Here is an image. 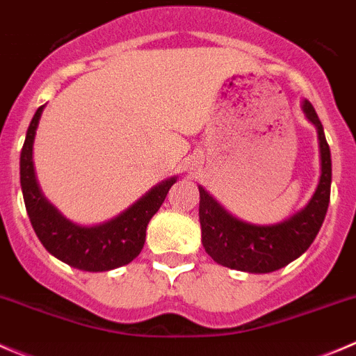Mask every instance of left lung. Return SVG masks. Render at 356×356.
Returning a JSON list of instances; mask_svg holds the SVG:
<instances>
[{
    "label": "left lung",
    "instance_id": "1",
    "mask_svg": "<svg viewBox=\"0 0 356 356\" xmlns=\"http://www.w3.org/2000/svg\"><path fill=\"white\" fill-rule=\"evenodd\" d=\"M305 118L315 126L320 152V177L305 207L275 225H254L234 216L199 185V221L207 254L227 268L270 273L298 259L312 245L323 223L330 199L332 163L322 122L308 100L301 102Z\"/></svg>",
    "mask_w": 356,
    "mask_h": 356
}]
</instances>
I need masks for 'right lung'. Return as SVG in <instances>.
<instances>
[{
  "label": "right lung",
  "instance_id": "obj_1",
  "mask_svg": "<svg viewBox=\"0 0 356 356\" xmlns=\"http://www.w3.org/2000/svg\"><path fill=\"white\" fill-rule=\"evenodd\" d=\"M43 111L41 105L34 114L20 152V186L38 238L50 254L83 272H108L128 265L143 249L149 221L163 206L177 177L157 183L108 221L91 227L74 223L44 197L34 171V138Z\"/></svg>",
  "mask_w": 356,
  "mask_h": 356
}]
</instances>
